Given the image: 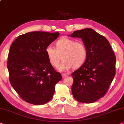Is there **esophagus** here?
<instances>
[{
	"label": "esophagus",
	"mask_w": 124,
	"mask_h": 124,
	"mask_svg": "<svg viewBox=\"0 0 124 124\" xmlns=\"http://www.w3.org/2000/svg\"><path fill=\"white\" fill-rule=\"evenodd\" d=\"M62 77L63 78H65V77H66L67 76V74H62Z\"/></svg>",
	"instance_id": "34e87169"
}]
</instances>
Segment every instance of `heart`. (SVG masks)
Here are the masks:
<instances>
[{
  "label": "heart",
  "instance_id": "1",
  "mask_svg": "<svg viewBox=\"0 0 124 124\" xmlns=\"http://www.w3.org/2000/svg\"><path fill=\"white\" fill-rule=\"evenodd\" d=\"M45 53L50 64L55 67L58 66L62 55L63 61L58 67L60 71L69 70L73 66L78 68L83 65L87 57V49L85 44L69 38L58 40L55 49L48 45Z\"/></svg>",
  "mask_w": 124,
  "mask_h": 124
}]
</instances>
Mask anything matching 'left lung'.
Masks as SVG:
<instances>
[{
  "mask_svg": "<svg viewBox=\"0 0 124 124\" xmlns=\"http://www.w3.org/2000/svg\"><path fill=\"white\" fill-rule=\"evenodd\" d=\"M71 37L82 39L87 57L80 68L71 74V91L80 103H92L103 98L116 74V56L109 41L93 29L76 31Z\"/></svg>",
  "mask_w": 124,
  "mask_h": 124,
  "instance_id": "obj_1",
  "label": "left lung"
}]
</instances>
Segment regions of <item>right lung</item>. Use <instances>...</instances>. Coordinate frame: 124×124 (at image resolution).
Returning a JSON list of instances; mask_svg holds the SVG:
<instances>
[{
  "instance_id": "add662e5",
  "label": "right lung",
  "mask_w": 124,
  "mask_h": 124,
  "mask_svg": "<svg viewBox=\"0 0 124 124\" xmlns=\"http://www.w3.org/2000/svg\"><path fill=\"white\" fill-rule=\"evenodd\" d=\"M58 32H31L19 36L10 46L7 68L9 82L27 103L42 105L53 97L62 79L47 58L45 49L57 39Z\"/></svg>"
}]
</instances>
